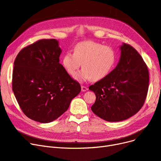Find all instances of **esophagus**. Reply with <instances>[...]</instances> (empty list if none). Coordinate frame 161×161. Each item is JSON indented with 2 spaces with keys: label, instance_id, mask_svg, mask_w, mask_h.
<instances>
[{
  "label": "esophagus",
  "instance_id": "1",
  "mask_svg": "<svg viewBox=\"0 0 161 161\" xmlns=\"http://www.w3.org/2000/svg\"><path fill=\"white\" fill-rule=\"evenodd\" d=\"M81 89L82 92H85L88 90V87L85 86H81Z\"/></svg>",
  "mask_w": 161,
  "mask_h": 161
}]
</instances>
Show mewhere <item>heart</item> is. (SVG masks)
<instances>
[{
    "label": "heart",
    "instance_id": "1",
    "mask_svg": "<svg viewBox=\"0 0 161 161\" xmlns=\"http://www.w3.org/2000/svg\"><path fill=\"white\" fill-rule=\"evenodd\" d=\"M117 60V54L110 46L87 41L77 43L74 53H66L63 57L62 63L66 72L75 76L81 66L83 68L75 76L80 82L91 80H98L107 76Z\"/></svg>",
    "mask_w": 161,
    "mask_h": 161
}]
</instances>
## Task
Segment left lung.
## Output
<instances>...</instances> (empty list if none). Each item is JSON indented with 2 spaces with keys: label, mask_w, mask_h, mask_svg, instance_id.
I'll return each instance as SVG.
<instances>
[{
  "label": "left lung",
  "mask_w": 161,
  "mask_h": 161,
  "mask_svg": "<svg viewBox=\"0 0 161 161\" xmlns=\"http://www.w3.org/2000/svg\"><path fill=\"white\" fill-rule=\"evenodd\" d=\"M120 50L116 68L89 86L97 97L91 110L109 122L126 120L139 111L148 90V70L140 54L126 43Z\"/></svg>",
  "instance_id": "left-lung-1"
}]
</instances>
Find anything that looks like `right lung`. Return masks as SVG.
Segmentation results:
<instances>
[{"instance_id": "1", "label": "right lung", "mask_w": 161, "mask_h": 161, "mask_svg": "<svg viewBox=\"0 0 161 161\" xmlns=\"http://www.w3.org/2000/svg\"><path fill=\"white\" fill-rule=\"evenodd\" d=\"M58 42L41 39L23 48L13 71V91L23 113L42 123L56 120L81 91L59 63Z\"/></svg>"}]
</instances>
